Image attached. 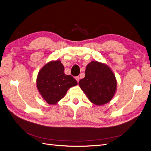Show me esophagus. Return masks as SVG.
<instances>
[{"label": "esophagus", "instance_id": "34e87169", "mask_svg": "<svg viewBox=\"0 0 151 151\" xmlns=\"http://www.w3.org/2000/svg\"><path fill=\"white\" fill-rule=\"evenodd\" d=\"M76 81H77V82H79V76L76 77Z\"/></svg>", "mask_w": 151, "mask_h": 151}]
</instances>
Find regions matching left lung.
I'll return each mask as SVG.
<instances>
[{
  "instance_id": "left-lung-1",
  "label": "left lung",
  "mask_w": 151,
  "mask_h": 151,
  "mask_svg": "<svg viewBox=\"0 0 151 151\" xmlns=\"http://www.w3.org/2000/svg\"><path fill=\"white\" fill-rule=\"evenodd\" d=\"M79 84L89 101L96 105L110 101L116 89L115 76L108 65L93 61L87 65L84 78Z\"/></svg>"
}]
</instances>
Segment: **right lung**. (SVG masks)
I'll return each mask as SVG.
<instances>
[{
    "label": "right lung",
    "mask_w": 151,
    "mask_h": 151,
    "mask_svg": "<svg viewBox=\"0 0 151 151\" xmlns=\"http://www.w3.org/2000/svg\"><path fill=\"white\" fill-rule=\"evenodd\" d=\"M77 82L70 75H65L60 60L51 61L39 72L36 86L42 98L49 104H55L66 94L67 90Z\"/></svg>",
    "instance_id": "1"
}]
</instances>
